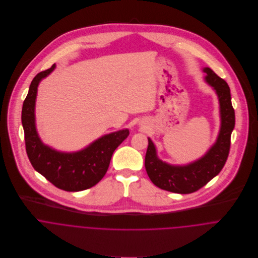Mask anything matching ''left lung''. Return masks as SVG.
Returning a JSON list of instances; mask_svg holds the SVG:
<instances>
[{"label":"left lung","instance_id":"left-lung-1","mask_svg":"<svg viewBox=\"0 0 258 258\" xmlns=\"http://www.w3.org/2000/svg\"><path fill=\"white\" fill-rule=\"evenodd\" d=\"M206 81L216 90L221 107V130L217 142L207 154L185 166H172L157 157L156 148L148 138L145 168L152 183L158 187L177 194L197 191L214 179L223 168L229 153L231 132L235 124L234 109L231 104L230 89L227 83L209 68L204 69Z\"/></svg>","mask_w":258,"mask_h":258}]
</instances>
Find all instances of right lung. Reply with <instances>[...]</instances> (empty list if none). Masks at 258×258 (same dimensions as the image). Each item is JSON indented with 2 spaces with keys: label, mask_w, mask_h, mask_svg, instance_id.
<instances>
[{
  "label": "right lung",
  "mask_w": 258,
  "mask_h": 258,
  "mask_svg": "<svg viewBox=\"0 0 258 258\" xmlns=\"http://www.w3.org/2000/svg\"><path fill=\"white\" fill-rule=\"evenodd\" d=\"M37 74L33 79L22 109V123L25 132L26 150L34 169L56 187L67 191H79L97 184L106 174L111 157L128 136L124 129L102 136L88 147L74 152H58L44 145L35 123V104L39 81L54 70Z\"/></svg>",
  "instance_id": "add662e5"
}]
</instances>
